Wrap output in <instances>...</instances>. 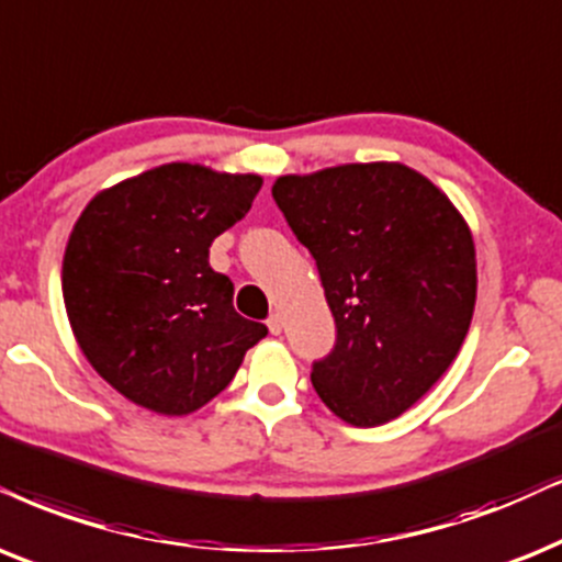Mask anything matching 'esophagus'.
I'll list each match as a JSON object with an SVG mask.
<instances>
[{
    "instance_id": "obj_1",
    "label": "esophagus",
    "mask_w": 562,
    "mask_h": 562,
    "mask_svg": "<svg viewBox=\"0 0 562 562\" xmlns=\"http://www.w3.org/2000/svg\"><path fill=\"white\" fill-rule=\"evenodd\" d=\"M267 326H269V331H272V334H280L282 331V316L280 314H272V316H269Z\"/></svg>"
}]
</instances>
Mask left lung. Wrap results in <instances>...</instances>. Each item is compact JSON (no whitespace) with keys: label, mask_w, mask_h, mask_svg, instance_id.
<instances>
[{"label":"left lung","mask_w":562,"mask_h":562,"mask_svg":"<svg viewBox=\"0 0 562 562\" xmlns=\"http://www.w3.org/2000/svg\"><path fill=\"white\" fill-rule=\"evenodd\" d=\"M290 231L316 259L337 342L311 383L334 415L383 425L453 363L477 301L470 225L402 162H347L272 187Z\"/></svg>","instance_id":"8db88e82"}]
</instances>
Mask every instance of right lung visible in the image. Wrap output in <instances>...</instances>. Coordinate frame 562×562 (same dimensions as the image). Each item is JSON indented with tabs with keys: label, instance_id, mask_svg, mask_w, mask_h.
I'll return each mask as SVG.
<instances>
[{
	"label": "right lung",
	"instance_id": "obj_1",
	"mask_svg": "<svg viewBox=\"0 0 562 562\" xmlns=\"http://www.w3.org/2000/svg\"><path fill=\"white\" fill-rule=\"evenodd\" d=\"M257 173L166 162L98 191L69 233L61 293L75 339L119 394L189 415L223 392L267 326L233 308L210 246L246 217Z\"/></svg>",
	"mask_w": 562,
	"mask_h": 562
}]
</instances>
